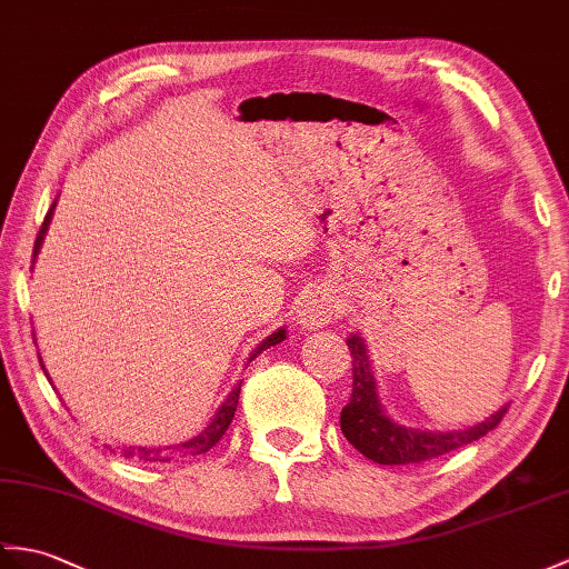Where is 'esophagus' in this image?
<instances>
[{
	"label": "esophagus",
	"mask_w": 569,
	"mask_h": 569,
	"mask_svg": "<svg viewBox=\"0 0 569 569\" xmlns=\"http://www.w3.org/2000/svg\"><path fill=\"white\" fill-rule=\"evenodd\" d=\"M341 317V300L332 286H315L300 300L298 325L302 329H320Z\"/></svg>",
	"instance_id": "34e87169"
}]
</instances>
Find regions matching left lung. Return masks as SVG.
<instances>
[{"label": "left lung", "instance_id": "1", "mask_svg": "<svg viewBox=\"0 0 569 569\" xmlns=\"http://www.w3.org/2000/svg\"><path fill=\"white\" fill-rule=\"evenodd\" d=\"M353 363V390L347 407L341 409V431L349 443L361 451L366 458L380 466H412L425 463V460L451 453L460 446L478 441L487 431L497 429L501 417L507 415V405L480 421L478 427L460 429V431H421L407 429L398 421H392L386 409H382L376 390V378L371 373V361L363 339L351 335L347 339Z\"/></svg>", "mask_w": 569, "mask_h": 569}]
</instances>
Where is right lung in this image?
<instances>
[{
    "label": "right lung",
    "mask_w": 569,
    "mask_h": 569,
    "mask_svg": "<svg viewBox=\"0 0 569 569\" xmlns=\"http://www.w3.org/2000/svg\"><path fill=\"white\" fill-rule=\"evenodd\" d=\"M52 208H56V203L50 206V210L46 213V220H43V224H41V230H38L36 244H33V259H36V254H38V249H41V244H43V237H46V230H48L50 218H52ZM283 339H286V329H283V327L276 329L273 335H269V337L263 339L261 345L252 351V356H249V361H254L263 349L281 345ZM38 359H41V356H38ZM41 366H43V361H41ZM43 371H46V366H43ZM46 376H48V373H46ZM48 380H50V376H48ZM240 390H242V380L234 382V388H232V392L228 395V400H224V402L220 405L216 417L210 419V425H208L201 433L193 436V439L183 441V443H177V446H164V448H142V446H140V448H133V446H130V448H123V456H126V458H138V460H142V463H167V460L177 458V456H201V453L210 451V448H213V446L222 439V433L228 431V427H230V421H232V417H234V412H237V400H240Z\"/></svg>",
    "instance_id": "add662e5"
}]
</instances>
